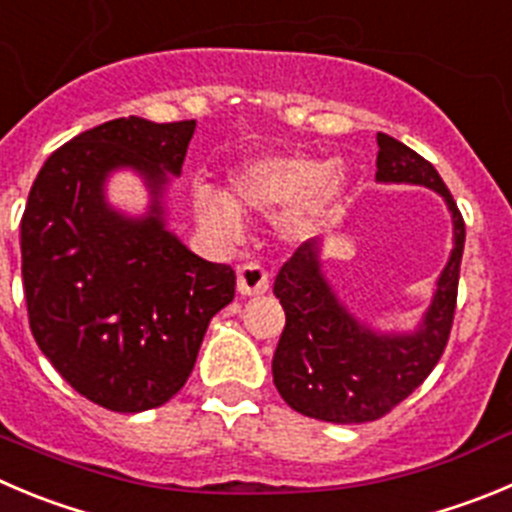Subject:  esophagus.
<instances>
[{
	"label": "esophagus",
	"mask_w": 512,
	"mask_h": 512,
	"mask_svg": "<svg viewBox=\"0 0 512 512\" xmlns=\"http://www.w3.org/2000/svg\"><path fill=\"white\" fill-rule=\"evenodd\" d=\"M270 288V272L260 262H245L237 270V290L242 295H262Z\"/></svg>",
	"instance_id": "34e87169"
}]
</instances>
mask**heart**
Here are the masks:
<instances>
[{
  "instance_id": "b5f03b06",
  "label": "heart",
  "mask_w": 512,
  "mask_h": 512,
  "mask_svg": "<svg viewBox=\"0 0 512 512\" xmlns=\"http://www.w3.org/2000/svg\"><path fill=\"white\" fill-rule=\"evenodd\" d=\"M343 194V174L310 156H260L229 174V199L219 191H194V209L204 227L222 240H234L242 229L240 212H288L293 232H310L336 212Z\"/></svg>"
}]
</instances>
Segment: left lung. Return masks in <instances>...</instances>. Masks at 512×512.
Instances as JSON below:
<instances>
[{"mask_svg": "<svg viewBox=\"0 0 512 512\" xmlns=\"http://www.w3.org/2000/svg\"><path fill=\"white\" fill-rule=\"evenodd\" d=\"M376 179L424 184L439 191L455 219V250L439 278L424 326L412 336H376L346 313L318 267L315 242H303L275 278L285 328L272 379L290 409L333 424L374 422L424 384L450 341L457 308L465 219L427 159L386 133H376Z\"/></svg>", "mask_w": 512, "mask_h": 512, "instance_id": "8db88e82", "label": "left lung"}]
</instances>
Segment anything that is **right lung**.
Segmentation results:
<instances>
[{
	"instance_id": "right-lung-1",
	"label": "right lung",
	"mask_w": 512,
	"mask_h": 512,
	"mask_svg": "<svg viewBox=\"0 0 512 512\" xmlns=\"http://www.w3.org/2000/svg\"><path fill=\"white\" fill-rule=\"evenodd\" d=\"M194 121L128 116L52 151L22 214V283L40 351L78 394L111 412H146L189 379L212 315L234 298V270L164 229L159 194L179 174ZM133 165L155 191L146 220L102 202V179Z\"/></svg>"
}]
</instances>
